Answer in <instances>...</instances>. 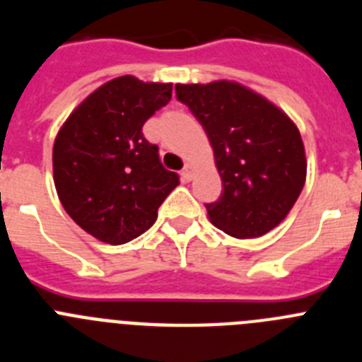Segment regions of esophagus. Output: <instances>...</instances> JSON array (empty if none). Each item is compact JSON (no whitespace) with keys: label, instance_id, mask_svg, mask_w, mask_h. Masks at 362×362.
<instances>
[{"label":"esophagus","instance_id":"esophagus-1","mask_svg":"<svg viewBox=\"0 0 362 362\" xmlns=\"http://www.w3.org/2000/svg\"><path fill=\"white\" fill-rule=\"evenodd\" d=\"M181 177H183L185 181H190V179L194 177V166H192V165H185L183 172H181Z\"/></svg>","mask_w":362,"mask_h":362}]
</instances>
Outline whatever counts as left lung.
I'll use <instances>...</instances> for the list:
<instances>
[{
  "instance_id": "left-lung-1",
  "label": "left lung",
  "mask_w": 362,
  "mask_h": 362,
  "mask_svg": "<svg viewBox=\"0 0 362 362\" xmlns=\"http://www.w3.org/2000/svg\"><path fill=\"white\" fill-rule=\"evenodd\" d=\"M204 129L223 194L206 204L212 225L238 239L264 235L288 216L306 181L305 145L293 121L235 81L175 85Z\"/></svg>"
}]
</instances>
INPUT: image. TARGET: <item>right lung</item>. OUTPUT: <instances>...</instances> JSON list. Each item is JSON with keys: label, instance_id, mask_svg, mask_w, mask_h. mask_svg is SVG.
Here are the masks:
<instances>
[{"label": "right lung", "instance_id": "obj_1", "mask_svg": "<svg viewBox=\"0 0 362 362\" xmlns=\"http://www.w3.org/2000/svg\"><path fill=\"white\" fill-rule=\"evenodd\" d=\"M172 98V83L121 76L92 92L57 132L54 185L85 232L123 245L150 228L158 209L179 185L159 161L143 124Z\"/></svg>", "mask_w": 362, "mask_h": 362}]
</instances>
